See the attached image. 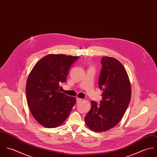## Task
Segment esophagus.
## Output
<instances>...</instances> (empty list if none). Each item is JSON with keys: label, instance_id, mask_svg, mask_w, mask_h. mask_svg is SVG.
Returning <instances> with one entry per match:
<instances>
[{"label": "esophagus", "instance_id": "1", "mask_svg": "<svg viewBox=\"0 0 157 157\" xmlns=\"http://www.w3.org/2000/svg\"><path fill=\"white\" fill-rule=\"evenodd\" d=\"M77 103H80L81 101H82V99L81 98H77Z\"/></svg>", "mask_w": 157, "mask_h": 157}]
</instances>
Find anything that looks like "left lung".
<instances>
[{
	"instance_id": "obj_1",
	"label": "left lung",
	"mask_w": 157,
	"mask_h": 157,
	"mask_svg": "<svg viewBox=\"0 0 157 157\" xmlns=\"http://www.w3.org/2000/svg\"><path fill=\"white\" fill-rule=\"evenodd\" d=\"M98 86L103 90L100 105L91 101V108L85 117L90 129L103 132L115 126L129 106L131 86L126 69L116 59L103 57Z\"/></svg>"
}]
</instances>
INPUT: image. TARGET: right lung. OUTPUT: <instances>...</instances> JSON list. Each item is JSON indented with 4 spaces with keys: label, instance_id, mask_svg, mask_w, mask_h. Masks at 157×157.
<instances>
[{
    "label": "right lung",
    "instance_id": "1",
    "mask_svg": "<svg viewBox=\"0 0 157 157\" xmlns=\"http://www.w3.org/2000/svg\"><path fill=\"white\" fill-rule=\"evenodd\" d=\"M78 56L49 54L33 68L27 79L26 96L36 120L45 128H56L67 118L76 102L75 97L60 92L69 69Z\"/></svg>",
    "mask_w": 157,
    "mask_h": 157
}]
</instances>
